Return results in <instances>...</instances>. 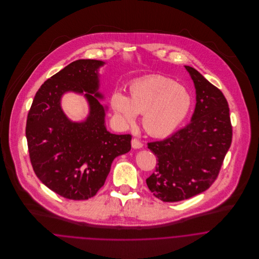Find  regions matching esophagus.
I'll list each match as a JSON object with an SVG mask.
<instances>
[{
  "mask_svg": "<svg viewBox=\"0 0 259 259\" xmlns=\"http://www.w3.org/2000/svg\"><path fill=\"white\" fill-rule=\"evenodd\" d=\"M132 147H133V148H135V149H139V148H143V144L140 141L134 139L132 141Z\"/></svg>",
  "mask_w": 259,
  "mask_h": 259,
  "instance_id": "34e87169",
  "label": "esophagus"
}]
</instances>
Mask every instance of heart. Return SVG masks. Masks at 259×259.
Instances as JSON below:
<instances>
[{
	"instance_id": "heart-1",
	"label": "heart",
	"mask_w": 259,
	"mask_h": 259,
	"mask_svg": "<svg viewBox=\"0 0 259 259\" xmlns=\"http://www.w3.org/2000/svg\"><path fill=\"white\" fill-rule=\"evenodd\" d=\"M191 105L188 90L162 75L134 81L127 98L114 93L111 99V108L123 124H134L136 115L143 114V126L152 137L171 134L186 117Z\"/></svg>"
}]
</instances>
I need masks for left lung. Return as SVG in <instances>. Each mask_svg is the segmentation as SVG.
<instances>
[{"mask_svg": "<svg viewBox=\"0 0 259 259\" xmlns=\"http://www.w3.org/2000/svg\"><path fill=\"white\" fill-rule=\"evenodd\" d=\"M185 68L196 95L190 122L167 139L148 144L158 162L147 185L164 202L185 200L210 187L232 139L229 108L221 90L195 69Z\"/></svg>", "mask_w": 259, "mask_h": 259, "instance_id": "left-lung-1", "label": "left lung"}]
</instances>
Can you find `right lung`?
I'll use <instances>...</instances> for the list:
<instances>
[{
	"mask_svg": "<svg viewBox=\"0 0 259 259\" xmlns=\"http://www.w3.org/2000/svg\"><path fill=\"white\" fill-rule=\"evenodd\" d=\"M105 62L77 60L46 80L28 114L26 137L38 180L54 192L74 200L89 199L105 185L113 159L131 150L130 135H113L106 126L99 71ZM67 92L81 94L88 116L71 121L61 109Z\"/></svg>",
	"mask_w": 259,
	"mask_h": 259,
	"instance_id": "add662e5",
	"label": "right lung"
}]
</instances>
